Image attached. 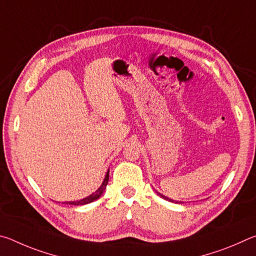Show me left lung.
<instances>
[{
	"label": "left lung",
	"instance_id": "left-lung-1",
	"mask_svg": "<svg viewBox=\"0 0 256 256\" xmlns=\"http://www.w3.org/2000/svg\"><path fill=\"white\" fill-rule=\"evenodd\" d=\"M157 194H158V196H160V198H164V200H167V201H170V202H174V200H172V198H168L167 196H162V194H160V193H158L157 192ZM177 203V202H176Z\"/></svg>",
	"mask_w": 256,
	"mask_h": 256
}]
</instances>
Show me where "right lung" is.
<instances>
[{
  "instance_id": "1",
  "label": "right lung",
  "mask_w": 256,
  "mask_h": 256,
  "mask_svg": "<svg viewBox=\"0 0 256 256\" xmlns=\"http://www.w3.org/2000/svg\"><path fill=\"white\" fill-rule=\"evenodd\" d=\"M108 180H110V170H107L106 172V176H105V180H104L102 184L100 185V188H99L96 192H94L92 194H90L89 196H86L84 198H82V200L79 201H71V202H63V203H66V204H72V206H84V204H88L90 202H94V200H97L102 196V194L104 193V190L106 188V185L108 184Z\"/></svg>"
}]
</instances>
